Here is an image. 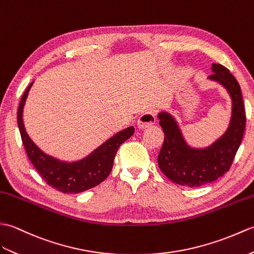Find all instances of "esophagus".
I'll return each instance as SVG.
<instances>
[{"mask_svg": "<svg viewBox=\"0 0 254 254\" xmlns=\"http://www.w3.org/2000/svg\"><path fill=\"white\" fill-rule=\"evenodd\" d=\"M156 118L155 114L153 112H144L143 114H141L138 118V126L139 128H146L151 125H153L155 123Z\"/></svg>", "mask_w": 254, "mask_h": 254, "instance_id": "esophagus-1", "label": "esophagus"}]
</instances>
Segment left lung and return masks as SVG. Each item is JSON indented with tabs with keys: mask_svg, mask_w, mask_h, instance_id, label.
Here are the masks:
<instances>
[{
	"mask_svg": "<svg viewBox=\"0 0 254 254\" xmlns=\"http://www.w3.org/2000/svg\"><path fill=\"white\" fill-rule=\"evenodd\" d=\"M208 77L228 90L233 99V116L227 132L206 149H191L184 141L176 123L167 113H160L164 141L157 156L163 174L172 182L188 187H200L216 180L232 167L246 128V111L237 79L226 67L213 64Z\"/></svg>",
	"mask_w": 254,
	"mask_h": 254,
	"instance_id": "8db88e82",
	"label": "left lung"
}]
</instances>
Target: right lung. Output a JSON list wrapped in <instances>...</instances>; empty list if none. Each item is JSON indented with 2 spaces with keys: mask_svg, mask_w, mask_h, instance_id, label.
Segmentation results:
<instances>
[{
  "mask_svg": "<svg viewBox=\"0 0 254 254\" xmlns=\"http://www.w3.org/2000/svg\"><path fill=\"white\" fill-rule=\"evenodd\" d=\"M31 86L32 83L28 86L21 97L17 112V123L26 153L44 182L63 193H79L104 182L112 171L118 148L132 136L134 128L128 127L116 133L86 159L74 163L61 162L43 153L31 141L25 130L22 123V109Z\"/></svg>",
  "mask_w": 254,
  "mask_h": 254,
  "instance_id": "add662e5",
  "label": "right lung"
}]
</instances>
